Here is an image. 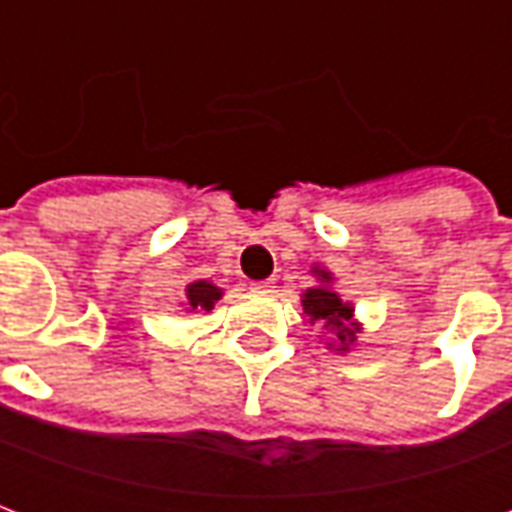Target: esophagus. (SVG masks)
I'll use <instances>...</instances> for the list:
<instances>
[{
  "mask_svg": "<svg viewBox=\"0 0 512 512\" xmlns=\"http://www.w3.org/2000/svg\"><path fill=\"white\" fill-rule=\"evenodd\" d=\"M274 288H277V285H274V279H260V282H252V290H255V293H271Z\"/></svg>",
  "mask_w": 512,
  "mask_h": 512,
  "instance_id": "34e87169",
  "label": "esophagus"
}]
</instances>
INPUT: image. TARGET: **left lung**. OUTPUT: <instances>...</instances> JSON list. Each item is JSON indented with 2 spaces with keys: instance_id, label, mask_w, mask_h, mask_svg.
<instances>
[{
  "instance_id": "1",
  "label": "left lung",
  "mask_w": 512,
  "mask_h": 512,
  "mask_svg": "<svg viewBox=\"0 0 512 512\" xmlns=\"http://www.w3.org/2000/svg\"><path fill=\"white\" fill-rule=\"evenodd\" d=\"M312 277L318 279V285L301 293L304 315L312 326L318 323L332 334V340L326 343L332 351L348 354L351 345L356 343V334L362 332V323L354 318V304L340 299V293L332 288V271H326L323 266H312Z\"/></svg>"
}]
</instances>
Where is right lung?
Segmentation results:
<instances>
[{
  "label": "right lung",
  "instance_id": "add662e5",
  "mask_svg": "<svg viewBox=\"0 0 512 512\" xmlns=\"http://www.w3.org/2000/svg\"><path fill=\"white\" fill-rule=\"evenodd\" d=\"M222 299V288H216L208 279H194L186 285V312H211L213 304Z\"/></svg>",
  "mask_w": 512,
  "mask_h": 512
}]
</instances>
